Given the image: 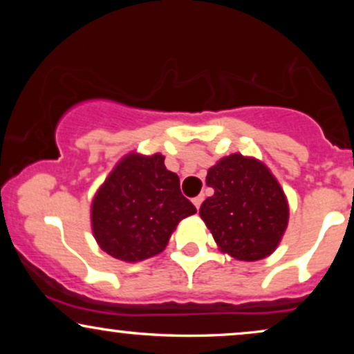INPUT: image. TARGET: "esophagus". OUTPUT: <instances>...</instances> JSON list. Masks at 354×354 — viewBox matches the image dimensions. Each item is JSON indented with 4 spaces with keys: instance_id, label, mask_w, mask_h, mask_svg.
I'll use <instances>...</instances> for the list:
<instances>
[{
    "instance_id": "obj_1",
    "label": "esophagus",
    "mask_w": 354,
    "mask_h": 354,
    "mask_svg": "<svg viewBox=\"0 0 354 354\" xmlns=\"http://www.w3.org/2000/svg\"><path fill=\"white\" fill-rule=\"evenodd\" d=\"M203 200H205V196H203V194H200V196H196V198H193V205L196 206L198 209H200V206H201V203H203Z\"/></svg>"
}]
</instances>
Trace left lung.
Returning <instances> with one entry per match:
<instances>
[{"label": "left lung", "instance_id": "left-lung-1", "mask_svg": "<svg viewBox=\"0 0 354 354\" xmlns=\"http://www.w3.org/2000/svg\"><path fill=\"white\" fill-rule=\"evenodd\" d=\"M206 185L214 189L200 208L223 253L258 261L276 250L288 226L286 196L261 161L234 153L211 166Z\"/></svg>", "mask_w": 354, "mask_h": 354}]
</instances>
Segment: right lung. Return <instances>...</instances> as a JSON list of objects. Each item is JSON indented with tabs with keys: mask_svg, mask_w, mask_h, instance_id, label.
Returning <instances> with one entry per match:
<instances>
[{
	"mask_svg": "<svg viewBox=\"0 0 354 354\" xmlns=\"http://www.w3.org/2000/svg\"><path fill=\"white\" fill-rule=\"evenodd\" d=\"M196 213L165 156L129 153L96 191L91 228L100 248L126 263L160 254L183 218Z\"/></svg>",
	"mask_w": 354,
	"mask_h": 354,
	"instance_id": "1",
	"label": "right lung"
}]
</instances>
